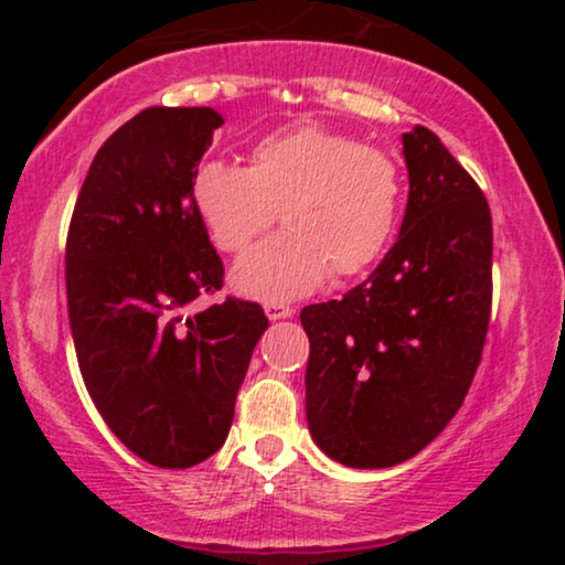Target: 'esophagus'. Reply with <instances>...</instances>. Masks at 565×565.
Listing matches in <instances>:
<instances>
[{"label": "esophagus", "mask_w": 565, "mask_h": 565, "mask_svg": "<svg viewBox=\"0 0 565 565\" xmlns=\"http://www.w3.org/2000/svg\"><path fill=\"white\" fill-rule=\"evenodd\" d=\"M265 313H267L273 321H277V319H290V316L296 313V308L285 306V303H265Z\"/></svg>", "instance_id": "1"}]
</instances>
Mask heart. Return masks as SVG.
Returning a JSON list of instances; mask_svg holds the SVG:
<instances>
[{"label":"heart","mask_w":565,"mask_h":565,"mask_svg":"<svg viewBox=\"0 0 565 565\" xmlns=\"http://www.w3.org/2000/svg\"><path fill=\"white\" fill-rule=\"evenodd\" d=\"M404 195L388 151L323 126L275 130L246 169L207 159L192 177V205L221 252H246L282 215L288 231L234 267V288L269 303L367 273L393 242Z\"/></svg>","instance_id":"obj_1"}]
</instances>
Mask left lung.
Here are the masks:
<instances>
[{"mask_svg": "<svg viewBox=\"0 0 565 565\" xmlns=\"http://www.w3.org/2000/svg\"><path fill=\"white\" fill-rule=\"evenodd\" d=\"M398 242L344 298L300 311L308 429L350 468L424 450L466 401L491 319V207L429 128L404 134Z\"/></svg>", "mask_w": 565, "mask_h": 565, "instance_id": "8db88e82", "label": "left lung"}]
</instances>
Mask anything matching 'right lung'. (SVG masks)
Listing matches in <instances>:
<instances>
[{"label": "right lung", "mask_w": 565, "mask_h": 565, "mask_svg": "<svg viewBox=\"0 0 565 565\" xmlns=\"http://www.w3.org/2000/svg\"><path fill=\"white\" fill-rule=\"evenodd\" d=\"M223 118L146 107L103 143L66 236L76 360L113 435L159 468H190L226 443L267 316L226 298L223 262L192 205V177Z\"/></svg>", "instance_id": "obj_1"}]
</instances>
